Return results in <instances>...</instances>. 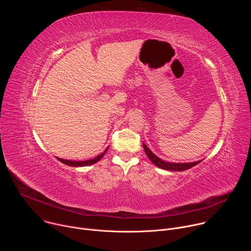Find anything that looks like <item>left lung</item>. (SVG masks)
Masks as SVG:
<instances>
[{
  "label": "left lung",
  "instance_id": "1",
  "mask_svg": "<svg viewBox=\"0 0 251 251\" xmlns=\"http://www.w3.org/2000/svg\"><path fill=\"white\" fill-rule=\"evenodd\" d=\"M143 148H144L148 158L151 160V162L156 165L157 167L164 169V170H168V171H185L188 170L196 165H198L199 163H201V161H197V162H193V163H169V162H165L163 160H161L160 158H158L154 153H152V151L143 143Z\"/></svg>",
  "mask_w": 251,
  "mask_h": 251
}]
</instances>
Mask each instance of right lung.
I'll return each mask as SVG.
<instances>
[{
    "mask_svg": "<svg viewBox=\"0 0 251 251\" xmlns=\"http://www.w3.org/2000/svg\"><path fill=\"white\" fill-rule=\"evenodd\" d=\"M107 150H108V148H107L102 154L98 155L97 157H95V158H93L91 160H87V161H69V160H63V159H60V158H57V160L60 161L61 163H63V164L67 165V166H71V167H84V166H89V165H92V164H95L96 162H98L105 155Z\"/></svg>",
    "mask_w": 251,
    "mask_h": 251,
    "instance_id": "add662e5",
    "label": "right lung"
}]
</instances>
